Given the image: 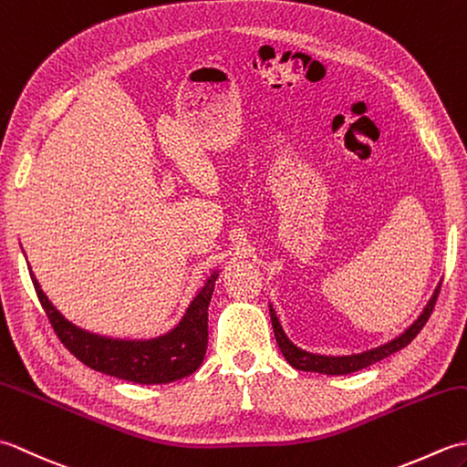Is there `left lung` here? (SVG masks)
Segmentation results:
<instances>
[{
	"label": "left lung",
	"mask_w": 467,
	"mask_h": 467,
	"mask_svg": "<svg viewBox=\"0 0 467 467\" xmlns=\"http://www.w3.org/2000/svg\"><path fill=\"white\" fill-rule=\"evenodd\" d=\"M438 295L440 289L435 291L433 299L430 301V305L425 306L423 315L420 317L418 321H415L408 331H405L398 339H393L391 343H387L379 349H373V351H367L361 355H351V357H323V355H313V353H306L296 349V347L286 339V335L283 333L279 319H276L275 311L271 309V321H273V331L276 337V343H279V349L285 355V359L289 361L295 369H301V371H313V373H325V375H347V373H355L359 369H365V367H369L377 361L385 359V357H389L391 353L403 349L405 345H410L418 333L423 329V325L430 321V317L433 313V306L435 301H438Z\"/></svg>",
	"instance_id": "8db88e82"
}]
</instances>
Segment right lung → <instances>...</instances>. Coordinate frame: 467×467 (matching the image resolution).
<instances>
[{
  "instance_id": "right-lung-1",
  "label": "right lung",
  "mask_w": 467,
  "mask_h": 467,
  "mask_svg": "<svg viewBox=\"0 0 467 467\" xmlns=\"http://www.w3.org/2000/svg\"><path fill=\"white\" fill-rule=\"evenodd\" d=\"M214 279L216 275L198 293L182 323L172 333L152 341H112L67 323L47 301L32 275L37 299L66 349L90 369L142 385L182 379L201 367L208 343V303L214 291Z\"/></svg>"
}]
</instances>
